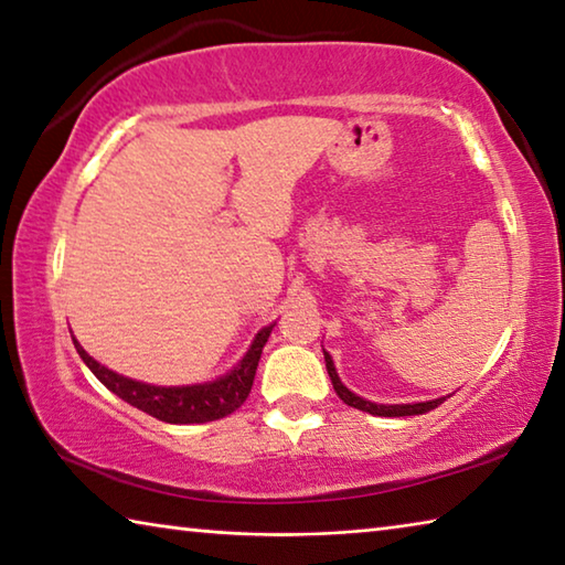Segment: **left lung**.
<instances>
[{"instance_id": "left-lung-1", "label": "left lung", "mask_w": 565, "mask_h": 565, "mask_svg": "<svg viewBox=\"0 0 565 565\" xmlns=\"http://www.w3.org/2000/svg\"><path fill=\"white\" fill-rule=\"evenodd\" d=\"M322 355H326V367H328V375H330V381H332V387H335V393L340 395V401L348 403L350 408H358V411L370 413V415H381V418H403V415H423V413H428L433 408H438V405L446 401V397H436V401H423V403H393V405H387V403H370V401H365V397L355 395L353 391H350V387L343 385V381H340V375H338V370H335V363H332L330 353H326V350H322Z\"/></svg>"}]
</instances>
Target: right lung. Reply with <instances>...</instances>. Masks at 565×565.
<instances>
[{
    "label": "right lung",
    "mask_w": 565,
    "mask_h": 565,
    "mask_svg": "<svg viewBox=\"0 0 565 565\" xmlns=\"http://www.w3.org/2000/svg\"><path fill=\"white\" fill-rule=\"evenodd\" d=\"M275 328L267 326L260 332H257L253 345L245 353V358L239 363L225 373L217 381L210 383H198V385H150L142 381H132V377H125L115 373V370L105 367L97 363L85 348H82L77 340H74V348H77L79 358L85 360V365L95 373L97 381L113 391L115 395L122 397L125 403L135 405L142 413L152 415L157 420L164 423H210V420H220L225 415L235 413L239 405L247 401L249 387H253L255 381V370L257 363H260L263 348L270 338V332Z\"/></svg>",
    "instance_id": "add662e5"
}]
</instances>
